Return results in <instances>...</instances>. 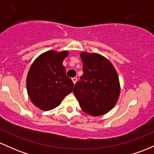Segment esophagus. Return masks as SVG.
Here are the masks:
<instances>
[{"label": "esophagus", "instance_id": "1", "mask_svg": "<svg viewBox=\"0 0 154 154\" xmlns=\"http://www.w3.org/2000/svg\"><path fill=\"white\" fill-rule=\"evenodd\" d=\"M72 82H73L74 84H75V83L77 82V78H76V77H74V78L72 79Z\"/></svg>", "mask_w": 154, "mask_h": 154}]
</instances>
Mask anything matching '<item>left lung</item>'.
I'll return each mask as SVG.
<instances>
[{"label": "left lung", "mask_w": 154, "mask_h": 154, "mask_svg": "<svg viewBox=\"0 0 154 154\" xmlns=\"http://www.w3.org/2000/svg\"><path fill=\"white\" fill-rule=\"evenodd\" d=\"M83 75L76 82L74 94L87 114L98 116L114 108L119 96L120 85L115 68L106 58L82 52Z\"/></svg>", "instance_id": "left-lung-1"}]
</instances>
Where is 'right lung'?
<instances>
[{
	"instance_id": "1",
	"label": "right lung",
	"mask_w": 154,
	"mask_h": 154,
	"mask_svg": "<svg viewBox=\"0 0 154 154\" xmlns=\"http://www.w3.org/2000/svg\"><path fill=\"white\" fill-rule=\"evenodd\" d=\"M68 54V51H48L40 55L32 64L26 77V89L31 101L39 109H54L73 91L74 83L63 66Z\"/></svg>"
}]
</instances>
